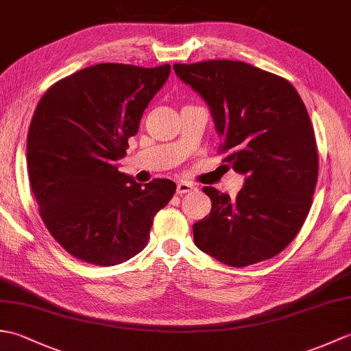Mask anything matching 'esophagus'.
I'll return each instance as SVG.
<instances>
[{
	"label": "esophagus",
	"mask_w": 351,
	"mask_h": 351,
	"mask_svg": "<svg viewBox=\"0 0 351 351\" xmlns=\"http://www.w3.org/2000/svg\"><path fill=\"white\" fill-rule=\"evenodd\" d=\"M191 190H195V187H193V185L189 184L187 181H181V182H178V185H176L178 195H185V193H189Z\"/></svg>",
	"instance_id": "esophagus-1"
}]
</instances>
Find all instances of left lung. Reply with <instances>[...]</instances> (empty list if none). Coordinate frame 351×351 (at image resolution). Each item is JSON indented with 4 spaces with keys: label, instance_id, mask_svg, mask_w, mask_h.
Segmentation results:
<instances>
[{
    "label": "left lung",
    "instance_id": "left-lung-1",
    "mask_svg": "<svg viewBox=\"0 0 351 351\" xmlns=\"http://www.w3.org/2000/svg\"><path fill=\"white\" fill-rule=\"evenodd\" d=\"M210 107L228 152L245 176L235 199L204 187L211 213L193 225L197 247L230 267L278 255L299 234L318 178L315 134L306 107L285 78L244 62L173 64Z\"/></svg>",
    "mask_w": 351,
    "mask_h": 351
}]
</instances>
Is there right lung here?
I'll return each instance as SVG.
<instances>
[{
  "label": "right lung",
  "instance_id": "1",
  "mask_svg": "<svg viewBox=\"0 0 351 351\" xmlns=\"http://www.w3.org/2000/svg\"><path fill=\"white\" fill-rule=\"evenodd\" d=\"M169 73L170 64H95L57 81L37 104L27 137L29 185L49 234L77 259L108 267L136 256L175 195L173 181L141 185L116 162Z\"/></svg>",
  "mask_w": 351,
  "mask_h": 351
}]
</instances>
